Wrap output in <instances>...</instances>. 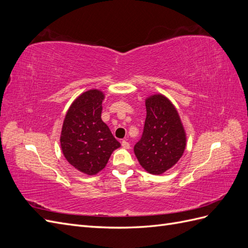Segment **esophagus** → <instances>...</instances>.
<instances>
[{"label": "esophagus", "mask_w": 248, "mask_h": 248, "mask_svg": "<svg viewBox=\"0 0 248 248\" xmlns=\"http://www.w3.org/2000/svg\"><path fill=\"white\" fill-rule=\"evenodd\" d=\"M122 147L124 148V149H129L130 148V144L127 140H122Z\"/></svg>", "instance_id": "34e87169"}]
</instances>
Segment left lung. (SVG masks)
<instances>
[{"label": "left lung", "mask_w": 248, "mask_h": 248, "mask_svg": "<svg viewBox=\"0 0 248 248\" xmlns=\"http://www.w3.org/2000/svg\"><path fill=\"white\" fill-rule=\"evenodd\" d=\"M147 117L134 154L150 174L160 175L178 162L184 153L186 136L172 103L161 94L146 99Z\"/></svg>", "instance_id": "left-lung-1"}]
</instances>
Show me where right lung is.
Here are the masks:
<instances>
[{
    "mask_svg": "<svg viewBox=\"0 0 248 248\" xmlns=\"http://www.w3.org/2000/svg\"><path fill=\"white\" fill-rule=\"evenodd\" d=\"M104 95L89 90L73 101L65 116L61 132L62 152L72 167L87 175L104 169L120 142L101 120Z\"/></svg>",
    "mask_w": 248,
    "mask_h": 248,
    "instance_id": "add662e5",
    "label": "right lung"
}]
</instances>
